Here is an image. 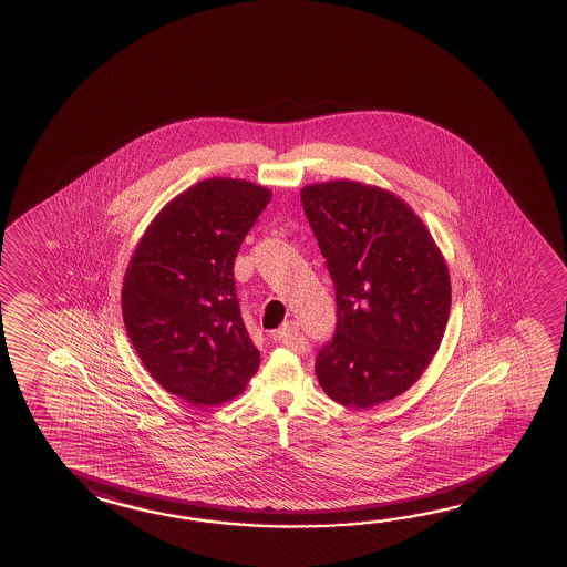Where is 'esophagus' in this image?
Segmentation results:
<instances>
[{"instance_id": "obj_1", "label": "esophagus", "mask_w": 567, "mask_h": 567, "mask_svg": "<svg viewBox=\"0 0 567 567\" xmlns=\"http://www.w3.org/2000/svg\"><path fill=\"white\" fill-rule=\"evenodd\" d=\"M272 340L287 344V347L292 348L298 354H305L308 350L307 338L300 334L297 322H292V320L285 322L279 330H275V332H272Z\"/></svg>"}]
</instances>
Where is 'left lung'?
I'll return each mask as SVG.
<instances>
[{"label":"left lung","instance_id":"left-lung-1","mask_svg":"<svg viewBox=\"0 0 567 567\" xmlns=\"http://www.w3.org/2000/svg\"><path fill=\"white\" fill-rule=\"evenodd\" d=\"M337 297L318 382L348 408L400 396L436 354L452 305L446 262L404 200L357 181L300 190Z\"/></svg>","mask_w":567,"mask_h":567}]
</instances>
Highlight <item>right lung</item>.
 <instances>
[{"label": "right lung", "mask_w": 567, "mask_h": 567, "mask_svg": "<svg viewBox=\"0 0 567 567\" xmlns=\"http://www.w3.org/2000/svg\"><path fill=\"white\" fill-rule=\"evenodd\" d=\"M269 189L205 179L145 230L123 280V320L151 377L195 406L240 394L260 354L240 317L235 259Z\"/></svg>", "instance_id": "obj_1"}]
</instances>
